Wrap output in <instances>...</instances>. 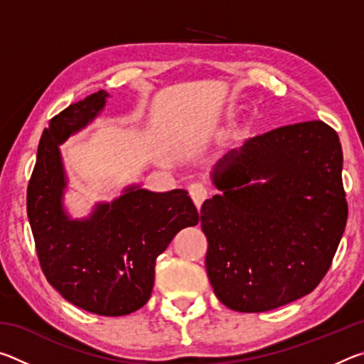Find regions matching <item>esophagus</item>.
<instances>
[{"label": "esophagus", "mask_w": 364, "mask_h": 364, "mask_svg": "<svg viewBox=\"0 0 364 364\" xmlns=\"http://www.w3.org/2000/svg\"><path fill=\"white\" fill-rule=\"evenodd\" d=\"M207 194H208L207 188L202 183H193L189 186V196L193 197V200H194V204H196L197 208H200L202 202L207 199Z\"/></svg>", "instance_id": "34e87169"}]
</instances>
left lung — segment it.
<instances>
[{
	"label": "left lung",
	"instance_id": "left-lung-1",
	"mask_svg": "<svg viewBox=\"0 0 364 364\" xmlns=\"http://www.w3.org/2000/svg\"><path fill=\"white\" fill-rule=\"evenodd\" d=\"M342 146L321 120L274 128L215 165L200 208L205 268L221 304L260 313L315 289L347 225Z\"/></svg>",
	"mask_w": 364,
	"mask_h": 364
}]
</instances>
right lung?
<instances>
[{"instance_id":"right-lung-1","label":"right lung","mask_w":364,"mask_h":364,"mask_svg":"<svg viewBox=\"0 0 364 364\" xmlns=\"http://www.w3.org/2000/svg\"><path fill=\"white\" fill-rule=\"evenodd\" d=\"M107 97L104 90L97 91L49 122L28 181L27 213L49 284L86 311L123 316L149 300L156 258L178 231L199 223V213L184 189L152 193L130 186L110 204H97L88 218H69L59 146L88 125Z\"/></svg>"}]
</instances>
